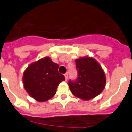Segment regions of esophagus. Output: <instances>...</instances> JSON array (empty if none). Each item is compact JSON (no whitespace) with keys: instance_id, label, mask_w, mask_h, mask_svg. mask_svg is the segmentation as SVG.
<instances>
[{"instance_id":"obj_1","label":"esophagus","mask_w":132,"mask_h":132,"mask_svg":"<svg viewBox=\"0 0 132 132\" xmlns=\"http://www.w3.org/2000/svg\"><path fill=\"white\" fill-rule=\"evenodd\" d=\"M64 76H65V79H66V80H67V79H68V77H69V75H68V73L64 74Z\"/></svg>"}]
</instances>
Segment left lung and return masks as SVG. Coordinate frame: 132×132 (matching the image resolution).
<instances>
[{"instance_id":"obj_1","label":"left lung","mask_w":132,"mask_h":132,"mask_svg":"<svg viewBox=\"0 0 132 132\" xmlns=\"http://www.w3.org/2000/svg\"><path fill=\"white\" fill-rule=\"evenodd\" d=\"M78 77L69 81L74 96L89 100L98 96L106 85V76L99 63L93 58L85 56L76 59Z\"/></svg>"}]
</instances>
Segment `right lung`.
Returning a JSON list of instances; mask_svg holds the SVG:
<instances>
[{"instance_id": "add662e5", "label": "right lung", "mask_w": 132, "mask_h": 132, "mask_svg": "<svg viewBox=\"0 0 132 132\" xmlns=\"http://www.w3.org/2000/svg\"><path fill=\"white\" fill-rule=\"evenodd\" d=\"M58 69V64L49 57L30 64L23 76L24 87L29 95L40 102L53 97L59 83L65 80V77L59 73Z\"/></svg>"}]
</instances>
